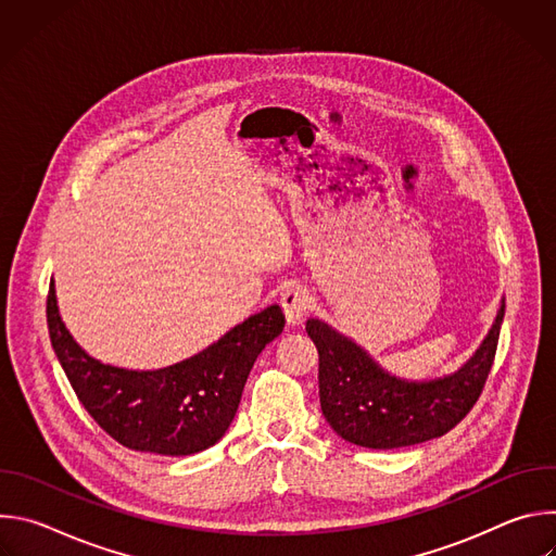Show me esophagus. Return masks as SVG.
<instances>
[{"instance_id":"esophagus-1","label":"esophagus","mask_w":556,"mask_h":556,"mask_svg":"<svg viewBox=\"0 0 556 556\" xmlns=\"http://www.w3.org/2000/svg\"><path fill=\"white\" fill-rule=\"evenodd\" d=\"M281 307L286 312V319L288 324H299L305 312L309 309V294L305 288L301 286H288L283 292H281Z\"/></svg>"}]
</instances>
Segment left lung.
<instances>
[{"label": "left lung", "mask_w": 556, "mask_h": 556, "mask_svg": "<svg viewBox=\"0 0 556 556\" xmlns=\"http://www.w3.org/2000/svg\"><path fill=\"white\" fill-rule=\"evenodd\" d=\"M506 301L475 354L453 374L407 380L382 369L356 341L321 319L305 332L319 352V399L328 425L365 448H401L451 431L478 403L497 352Z\"/></svg>", "instance_id": "left-lung-1"}]
</instances>
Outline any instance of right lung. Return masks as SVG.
I'll list each match as a JSON object with an SVG mask.
<instances>
[{
  "instance_id": "obj_1",
  "label": "right lung",
  "mask_w": 556,
  "mask_h": 556,
  "mask_svg": "<svg viewBox=\"0 0 556 556\" xmlns=\"http://www.w3.org/2000/svg\"><path fill=\"white\" fill-rule=\"evenodd\" d=\"M46 314L52 350L88 414L123 446L157 455H193L226 433L257 356L286 326L275 303L195 356L138 371L105 365L72 339L61 321L54 281Z\"/></svg>"
}]
</instances>
